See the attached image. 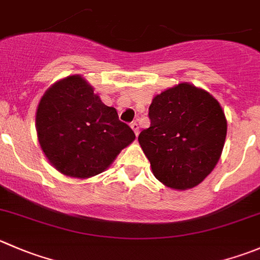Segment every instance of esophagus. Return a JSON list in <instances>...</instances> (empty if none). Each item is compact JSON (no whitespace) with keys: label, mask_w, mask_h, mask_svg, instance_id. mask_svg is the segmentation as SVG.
Wrapping results in <instances>:
<instances>
[{"label":"esophagus","mask_w":260,"mask_h":260,"mask_svg":"<svg viewBox=\"0 0 260 260\" xmlns=\"http://www.w3.org/2000/svg\"><path fill=\"white\" fill-rule=\"evenodd\" d=\"M131 128L133 129V132H135L136 136H138V132H140V127H138V124L136 122H132L131 123Z\"/></svg>","instance_id":"34e87169"}]
</instances>
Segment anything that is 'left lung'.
<instances>
[{
  "label": "left lung",
  "instance_id": "left-lung-1",
  "mask_svg": "<svg viewBox=\"0 0 260 260\" xmlns=\"http://www.w3.org/2000/svg\"><path fill=\"white\" fill-rule=\"evenodd\" d=\"M151 124L138 142L157 180L171 189L197 186L222 153L228 120L208 91L180 82L156 95L148 108Z\"/></svg>",
  "mask_w": 260,
  "mask_h": 260
}]
</instances>
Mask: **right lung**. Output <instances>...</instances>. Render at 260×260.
Listing matches in <instances>:
<instances>
[{
  "label": "right lung",
  "instance_id": "add662e5",
  "mask_svg": "<svg viewBox=\"0 0 260 260\" xmlns=\"http://www.w3.org/2000/svg\"><path fill=\"white\" fill-rule=\"evenodd\" d=\"M35 127L50 165L77 179L107 170L136 138L115 108L107 107L81 75L58 80L44 92Z\"/></svg>",
  "mask_w": 260,
  "mask_h": 260
}]
</instances>
